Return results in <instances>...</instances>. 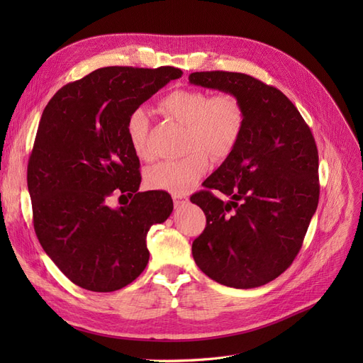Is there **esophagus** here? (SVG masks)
<instances>
[{"instance_id": "obj_1", "label": "esophagus", "mask_w": 363, "mask_h": 363, "mask_svg": "<svg viewBox=\"0 0 363 363\" xmlns=\"http://www.w3.org/2000/svg\"><path fill=\"white\" fill-rule=\"evenodd\" d=\"M172 201H174V206H175V207H180V206L188 203V196L182 195V194H174V195H172Z\"/></svg>"}]
</instances>
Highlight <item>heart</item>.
<instances>
[{"label": "heart", "mask_w": 363, "mask_h": 363, "mask_svg": "<svg viewBox=\"0 0 363 363\" xmlns=\"http://www.w3.org/2000/svg\"><path fill=\"white\" fill-rule=\"evenodd\" d=\"M162 111L186 125L184 151L179 160L160 162L145 175L148 188L169 194H186L196 184L208 168V156L227 159L238 147L245 127V112L232 94L211 95L200 89H179L159 103ZM130 147L140 159L150 157L147 145L148 116L135 108L125 123Z\"/></svg>", "instance_id": "1"}]
</instances>
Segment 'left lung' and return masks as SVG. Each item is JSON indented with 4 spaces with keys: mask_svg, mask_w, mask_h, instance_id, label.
<instances>
[{
    "mask_svg": "<svg viewBox=\"0 0 363 363\" xmlns=\"http://www.w3.org/2000/svg\"><path fill=\"white\" fill-rule=\"evenodd\" d=\"M189 83L235 95L245 112L238 147L191 201L206 215L192 256L212 280L250 289L277 279L298 255L318 207V150L289 98L255 77L192 72Z\"/></svg>",
    "mask_w": 363,
    "mask_h": 363,
    "instance_id": "1",
    "label": "left lung"
}]
</instances>
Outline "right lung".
<instances>
[{
	"mask_svg": "<svg viewBox=\"0 0 363 363\" xmlns=\"http://www.w3.org/2000/svg\"><path fill=\"white\" fill-rule=\"evenodd\" d=\"M182 71L107 67L59 89L42 113L27 168L39 242L77 286L113 292L145 269L151 225L167 221L171 195L139 192L128 115ZM132 201L111 208L115 192Z\"/></svg>",
	"mask_w": 363,
	"mask_h": 363,
	"instance_id": "obj_1",
	"label": "right lung"
}]
</instances>
